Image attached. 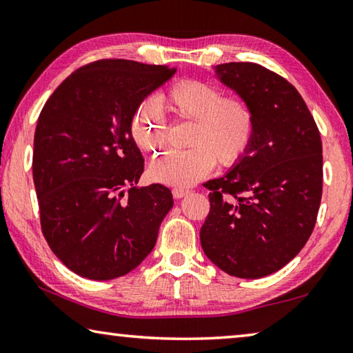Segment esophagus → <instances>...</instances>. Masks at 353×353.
<instances>
[{
	"label": "esophagus",
	"mask_w": 353,
	"mask_h": 353,
	"mask_svg": "<svg viewBox=\"0 0 353 353\" xmlns=\"http://www.w3.org/2000/svg\"><path fill=\"white\" fill-rule=\"evenodd\" d=\"M190 194V190L188 188H182V187H177V188H172V196H174L176 199H181L183 196Z\"/></svg>",
	"instance_id": "esophagus-1"
}]
</instances>
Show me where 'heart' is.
I'll return each instance as SVG.
<instances>
[{
  "mask_svg": "<svg viewBox=\"0 0 353 353\" xmlns=\"http://www.w3.org/2000/svg\"><path fill=\"white\" fill-rule=\"evenodd\" d=\"M182 121H191L185 151L168 152L154 160L149 174L155 182L188 187L201 181L219 163L232 168L248 154L255 135V113L249 103L210 82L185 79L171 85L159 101L149 99L135 112L130 132L137 145L149 155L165 148L163 110Z\"/></svg>",
  "mask_w": 353,
  "mask_h": 353,
  "instance_id": "b5f03b06",
  "label": "heart"
}]
</instances>
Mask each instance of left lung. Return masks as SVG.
I'll return each mask as SVG.
<instances>
[{
	"label": "left lung",
	"mask_w": 353,
	"mask_h": 353,
	"mask_svg": "<svg viewBox=\"0 0 353 353\" xmlns=\"http://www.w3.org/2000/svg\"><path fill=\"white\" fill-rule=\"evenodd\" d=\"M255 113L248 154L225 176L208 181L210 212L201 244L219 270L240 279L279 271L305 246L322 196L319 129L294 85L250 62L216 67Z\"/></svg>",
	"instance_id": "obj_1"
}]
</instances>
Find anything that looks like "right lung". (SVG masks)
<instances>
[{
    "label": "right lung",
    "mask_w": 353,
    "mask_h": 353,
    "mask_svg": "<svg viewBox=\"0 0 353 353\" xmlns=\"http://www.w3.org/2000/svg\"><path fill=\"white\" fill-rule=\"evenodd\" d=\"M174 73L101 59L71 73L40 112L32 176L41 232L77 276H126L155 246L172 194L162 183L135 187L145 159L130 124L143 99Z\"/></svg>",
    "instance_id": "obj_1"
}]
</instances>
